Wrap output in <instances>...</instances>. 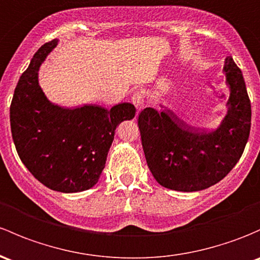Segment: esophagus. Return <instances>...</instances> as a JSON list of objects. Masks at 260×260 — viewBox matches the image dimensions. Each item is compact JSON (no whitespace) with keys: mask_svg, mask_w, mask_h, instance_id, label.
Masks as SVG:
<instances>
[{"mask_svg":"<svg viewBox=\"0 0 260 260\" xmlns=\"http://www.w3.org/2000/svg\"><path fill=\"white\" fill-rule=\"evenodd\" d=\"M132 103L136 106L138 111L143 109L144 107V94L142 91H136L132 95Z\"/></svg>","mask_w":260,"mask_h":260,"instance_id":"1","label":"esophagus"}]
</instances>
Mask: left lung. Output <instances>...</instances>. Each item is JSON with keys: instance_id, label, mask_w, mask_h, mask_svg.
<instances>
[{"instance_id": "1", "label": "left lung", "mask_w": 260, "mask_h": 260, "mask_svg": "<svg viewBox=\"0 0 260 260\" xmlns=\"http://www.w3.org/2000/svg\"><path fill=\"white\" fill-rule=\"evenodd\" d=\"M224 73L228 112L212 132L189 127L169 109L144 108L138 116L142 146L153 177L180 192L206 189L222 180L242 157L250 132L252 108L242 71L231 56Z\"/></svg>"}]
</instances>
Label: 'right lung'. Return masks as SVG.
<instances>
[{
    "label": "right lung",
    "instance_id": "1",
    "mask_svg": "<svg viewBox=\"0 0 260 260\" xmlns=\"http://www.w3.org/2000/svg\"><path fill=\"white\" fill-rule=\"evenodd\" d=\"M58 40L45 43L22 73L10 107L11 132L22 163L52 190L77 193L100 179L119 123L132 119L135 106L111 109L88 105L62 108L46 98L38 70Z\"/></svg>",
    "mask_w": 260,
    "mask_h": 260
}]
</instances>
